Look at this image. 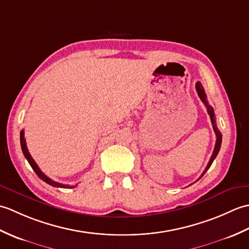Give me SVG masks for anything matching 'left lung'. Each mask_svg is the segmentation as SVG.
<instances>
[{"instance_id": "8db88e82", "label": "left lung", "mask_w": 249, "mask_h": 249, "mask_svg": "<svg viewBox=\"0 0 249 249\" xmlns=\"http://www.w3.org/2000/svg\"><path fill=\"white\" fill-rule=\"evenodd\" d=\"M196 89H197V93H198V95H199L200 99L202 100V103L205 105L206 109H208V113H209L210 118H211V122H212V125H213V129H214L215 135H216V143H215V147H214L213 154H212V156H211V160H210V161H209V163H208V166H206L205 170L203 171V173L201 174V177L199 178H202V177L204 176V173L209 170V168L211 167V165H212V162L214 161L216 156H217L218 152H219V150H220L221 139H223V136H221L220 131H219L218 128H217V126H216V120H215L214 109H213L212 107H211V106H210L209 103H208V100H206V94H205V92H204V89H203V87H202V84H201L200 82L196 83ZM199 178H198V179H199Z\"/></svg>"}]
</instances>
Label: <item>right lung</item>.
<instances>
[{
  "label": "right lung",
  "instance_id": "right-lung-1",
  "mask_svg": "<svg viewBox=\"0 0 249 249\" xmlns=\"http://www.w3.org/2000/svg\"><path fill=\"white\" fill-rule=\"evenodd\" d=\"M20 143H21V149H22L23 152V155L26 158V160L29 161L30 166L32 167V169L35 171V173L38 176L39 178L43 179L44 182H46L47 184L51 185V186L53 187H60V188H73L75 186H71V185H66V184H61V183H57L55 181H52L50 178H48L46 176V174L40 170L39 167L36 165V162L34 161L33 158L30 155V153L28 151V147H26V143H25V139H24V130H21L20 131Z\"/></svg>",
  "mask_w": 249,
  "mask_h": 249
}]
</instances>
